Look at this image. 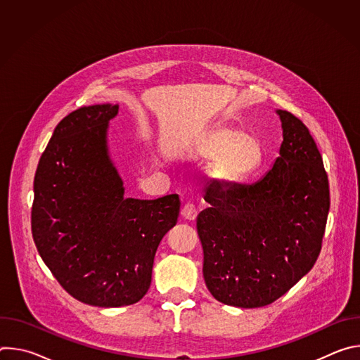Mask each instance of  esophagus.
Segmentation results:
<instances>
[{
  "label": "esophagus",
  "instance_id": "esophagus-1",
  "mask_svg": "<svg viewBox=\"0 0 360 360\" xmlns=\"http://www.w3.org/2000/svg\"><path fill=\"white\" fill-rule=\"evenodd\" d=\"M181 215L185 218V219H188V221H193L195 218H196V215H198V211H196V207L193 203H185L184 207H182V210H181Z\"/></svg>",
  "mask_w": 360,
  "mask_h": 360
}]
</instances>
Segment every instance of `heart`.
Here are the masks:
<instances>
[{"label":"heart","mask_w":360,"mask_h":360,"mask_svg":"<svg viewBox=\"0 0 360 360\" xmlns=\"http://www.w3.org/2000/svg\"><path fill=\"white\" fill-rule=\"evenodd\" d=\"M193 160H208L205 174L218 186L232 188L246 181L264 160V142L253 132L215 122L198 132L185 146Z\"/></svg>","instance_id":"obj_1"}]
</instances>
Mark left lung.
<instances>
[{
  "label": "left lung",
  "instance_id": "8db88e82",
  "mask_svg": "<svg viewBox=\"0 0 360 360\" xmlns=\"http://www.w3.org/2000/svg\"><path fill=\"white\" fill-rule=\"evenodd\" d=\"M279 157L252 185L208 188L196 218L203 279L236 307L266 306L309 272L321 253L330 196L322 155L304 124L278 110Z\"/></svg>",
  "mask_w": 360,
  "mask_h": 360
}]
</instances>
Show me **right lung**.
Instances as JSON below:
<instances>
[{
  "mask_svg": "<svg viewBox=\"0 0 360 360\" xmlns=\"http://www.w3.org/2000/svg\"><path fill=\"white\" fill-rule=\"evenodd\" d=\"M120 107L99 104L67 115L54 129L34 178L31 229L48 269L75 299L99 307L141 300L153 258L176 225V193L125 198L110 155V121Z\"/></svg>",
  "mask_w": 360,
  "mask_h": 360,
  "instance_id": "1",
  "label": "right lung"
}]
</instances>
